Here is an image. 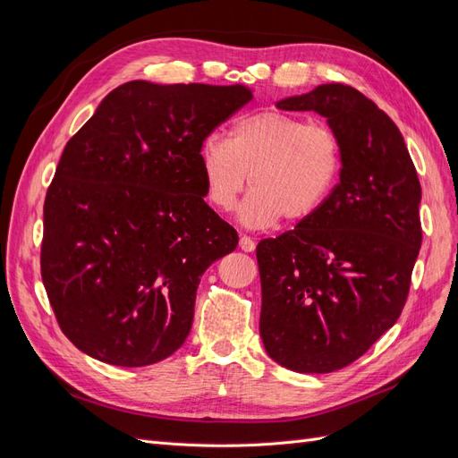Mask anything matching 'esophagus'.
Segmentation results:
<instances>
[{"label":"esophagus","instance_id":"1","mask_svg":"<svg viewBox=\"0 0 458 458\" xmlns=\"http://www.w3.org/2000/svg\"><path fill=\"white\" fill-rule=\"evenodd\" d=\"M239 248H241L242 252H254L256 242L250 237H246V234H242V237L239 239Z\"/></svg>","mask_w":458,"mask_h":458}]
</instances>
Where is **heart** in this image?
<instances>
[{
    "instance_id": "1",
    "label": "heart",
    "mask_w": 458,
    "mask_h": 458,
    "mask_svg": "<svg viewBox=\"0 0 458 458\" xmlns=\"http://www.w3.org/2000/svg\"><path fill=\"white\" fill-rule=\"evenodd\" d=\"M208 200L229 212L250 175L252 192L239 219L267 229L284 217L301 224L325 204L342 172V143L335 130L281 110H258L233 123L231 137L210 133L200 147Z\"/></svg>"
}]
</instances>
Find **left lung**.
I'll list each match as a JSON object with an SVG mask.
<instances>
[{"label":"left lung","mask_w":458,"mask_h":458,"mask_svg":"<svg viewBox=\"0 0 458 458\" xmlns=\"http://www.w3.org/2000/svg\"><path fill=\"white\" fill-rule=\"evenodd\" d=\"M276 106L325 116L342 143L325 204L256 248L266 352L290 370L325 374L361 357L403 311L422 191L403 135L352 86L323 84Z\"/></svg>","instance_id":"left-lung-1"}]
</instances>
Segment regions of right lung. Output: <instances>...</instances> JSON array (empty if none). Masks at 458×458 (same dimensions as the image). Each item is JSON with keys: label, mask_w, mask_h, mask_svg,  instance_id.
<instances>
[{"label": "right lung", "mask_w": 458, "mask_h": 458, "mask_svg": "<svg viewBox=\"0 0 458 458\" xmlns=\"http://www.w3.org/2000/svg\"><path fill=\"white\" fill-rule=\"evenodd\" d=\"M250 99L241 84L135 80L66 143L46 195L39 266L78 350L145 367L182 348L202 273L239 244L204 202L200 147Z\"/></svg>", "instance_id": "1"}]
</instances>
